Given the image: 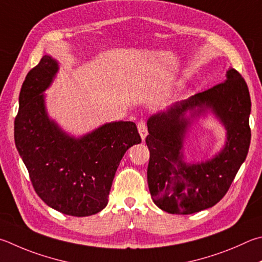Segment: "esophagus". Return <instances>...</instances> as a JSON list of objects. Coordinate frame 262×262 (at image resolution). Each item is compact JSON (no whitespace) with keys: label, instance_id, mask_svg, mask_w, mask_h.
<instances>
[{"label":"esophagus","instance_id":"1","mask_svg":"<svg viewBox=\"0 0 262 262\" xmlns=\"http://www.w3.org/2000/svg\"><path fill=\"white\" fill-rule=\"evenodd\" d=\"M137 129H139L142 141H144L146 135H147V128H146V123L144 120L139 121V123H137Z\"/></svg>","mask_w":262,"mask_h":262}]
</instances>
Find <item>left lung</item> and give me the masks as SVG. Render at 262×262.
Here are the masks:
<instances>
[{"label": "left lung", "mask_w": 262, "mask_h": 262, "mask_svg": "<svg viewBox=\"0 0 262 262\" xmlns=\"http://www.w3.org/2000/svg\"><path fill=\"white\" fill-rule=\"evenodd\" d=\"M206 110L225 126L226 144L211 161L187 164L182 152L185 134L192 119ZM250 113L245 80L229 69L223 82L150 117L145 139L150 150L147 184L156 205L170 214H192L220 202L249 152Z\"/></svg>", "instance_id": "1"}]
</instances>
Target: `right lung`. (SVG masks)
<instances>
[{"instance_id":"right-lung-1","label":"right lung","mask_w":262,"mask_h":262,"mask_svg":"<svg viewBox=\"0 0 262 262\" xmlns=\"http://www.w3.org/2000/svg\"><path fill=\"white\" fill-rule=\"evenodd\" d=\"M58 63L49 55L26 75L19 94L15 143L35 192L66 215L89 216L107 205L123 155L141 143L132 121L108 122L81 137L70 136L48 116L45 90Z\"/></svg>"}]
</instances>
